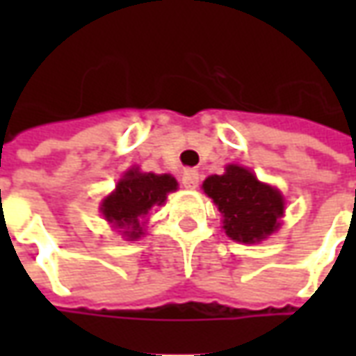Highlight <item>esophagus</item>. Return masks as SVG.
I'll return each mask as SVG.
<instances>
[{
  "label": "esophagus",
  "mask_w": 356,
  "mask_h": 356,
  "mask_svg": "<svg viewBox=\"0 0 356 356\" xmlns=\"http://www.w3.org/2000/svg\"><path fill=\"white\" fill-rule=\"evenodd\" d=\"M198 179H200L198 171L185 170L183 171V177H181V181H183V186H185V188H196V186H198Z\"/></svg>",
  "instance_id": "1"
}]
</instances>
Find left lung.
I'll return each instance as SVG.
<instances>
[{
    "instance_id": "8db88e82",
    "label": "left lung",
    "mask_w": 356,
    "mask_h": 356,
    "mask_svg": "<svg viewBox=\"0 0 356 356\" xmlns=\"http://www.w3.org/2000/svg\"><path fill=\"white\" fill-rule=\"evenodd\" d=\"M202 188L223 213V229L232 240L254 244L278 229L282 196L246 168L229 165L223 175L206 179Z\"/></svg>"
}]
</instances>
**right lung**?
<instances>
[{
	"label": "right lung",
	"instance_id": "1",
	"mask_svg": "<svg viewBox=\"0 0 356 356\" xmlns=\"http://www.w3.org/2000/svg\"><path fill=\"white\" fill-rule=\"evenodd\" d=\"M177 191V181L171 175H154L131 170L116 185V191L102 202V216L116 227H125L129 238L143 234L139 219L162 206L168 193Z\"/></svg>",
	"mask_w": 356,
	"mask_h": 356
}]
</instances>
